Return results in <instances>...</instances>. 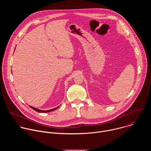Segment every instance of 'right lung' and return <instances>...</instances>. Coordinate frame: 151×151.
<instances>
[{
    "mask_svg": "<svg viewBox=\"0 0 151 151\" xmlns=\"http://www.w3.org/2000/svg\"><path fill=\"white\" fill-rule=\"evenodd\" d=\"M32 109H33V110H35V111H36V112H40V113H47V112H51V111H54V110H55L56 109H57V107H58H58H55V108H54V109H51V110H48V111H42V110H40V109H36V108H35V107H32V106H30Z\"/></svg>",
    "mask_w": 151,
    "mask_h": 151,
    "instance_id": "right-lung-1",
    "label": "right lung"
}]
</instances>
